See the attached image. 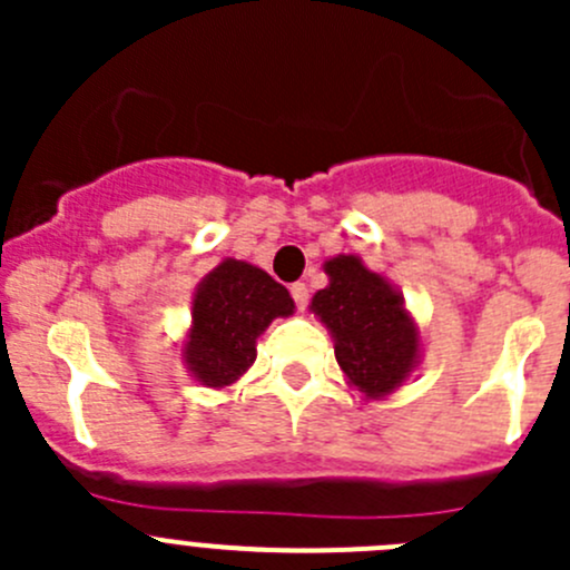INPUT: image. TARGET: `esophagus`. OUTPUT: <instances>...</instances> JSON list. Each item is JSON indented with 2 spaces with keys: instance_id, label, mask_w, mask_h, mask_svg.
I'll list each match as a JSON object with an SVG mask.
<instances>
[{
  "instance_id": "34e87169",
  "label": "esophagus",
  "mask_w": 570,
  "mask_h": 570,
  "mask_svg": "<svg viewBox=\"0 0 570 570\" xmlns=\"http://www.w3.org/2000/svg\"><path fill=\"white\" fill-rule=\"evenodd\" d=\"M289 292H292V301H295L297 312H303V308L308 306V286L306 284H292Z\"/></svg>"
}]
</instances>
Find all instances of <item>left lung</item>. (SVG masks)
Instances as JSON below:
<instances>
[{"instance_id": "1", "label": "left lung", "mask_w": 570, "mask_h": 570, "mask_svg": "<svg viewBox=\"0 0 570 570\" xmlns=\"http://www.w3.org/2000/svg\"><path fill=\"white\" fill-rule=\"evenodd\" d=\"M331 284L314 295V314L336 338V361L366 396L394 392L416 361V327L400 295L355 256L325 264Z\"/></svg>"}]
</instances>
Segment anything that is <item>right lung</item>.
<instances>
[{"label":"right lung","instance_id":"right-lung-1","mask_svg":"<svg viewBox=\"0 0 570 570\" xmlns=\"http://www.w3.org/2000/svg\"><path fill=\"white\" fill-rule=\"evenodd\" d=\"M292 308L289 292L264 269L226 258L193 301V333L184 344L189 372L204 386L234 383L256 358L258 333Z\"/></svg>","mask_w":570,"mask_h":570}]
</instances>
